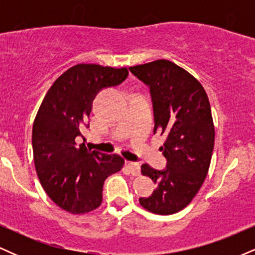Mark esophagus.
Wrapping results in <instances>:
<instances>
[{
  "label": "esophagus",
  "mask_w": 255,
  "mask_h": 255,
  "mask_svg": "<svg viewBox=\"0 0 255 255\" xmlns=\"http://www.w3.org/2000/svg\"><path fill=\"white\" fill-rule=\"evenodd\" d=\"M126 166H127V169L129 170V172L131 175H134V176H137V175L140 174V164L139 163H135V162H126Z\"/></svg>",
  "instance_id": "1"
}]
</instances>
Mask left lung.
<instances>
[{"mask_svg": "<svg viewBox=\"0 0 255 255\" xmlns=\"http://www.w3.org/2000/svg\"><path fill=\"white\" fill-rule=\"evenodd\" d=\"M131 74L150 89L153 133L165 136L160 147L166 159L163 170L141 165L144 176L156 189L140 198L144 209L157 215H172L184 209L204 183L215 145L211 107L201 84L168 60L130 67Z\"/></svg>", "mask_w": 255, "mask_h": 255, "instance_id": "obj_1", "label": "left lung"}]
</instances>
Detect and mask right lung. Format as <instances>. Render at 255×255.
Here are the masks:
<instances>
[{"mask_svg": "<svg viewBox=\"0 0 255 255\" xmlns=\"http://www.w3.org/2000/svg\"><path fill=\"white\" fill-rule=\"evenodd\" d=\"M127 77V68L77 64L57 78L40 104L32 129L34 166L44 191L66 211L80 215L97 209L105 178L122 169L119 154L91 151L78 139L90 126L97 93Z\"/></svg>", "mask_w": 255, "mask_h": 255, "instance_id": "1", "label": "right lung"}]
</instances>
